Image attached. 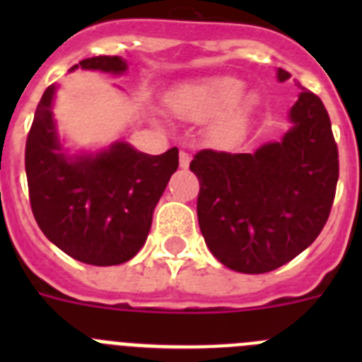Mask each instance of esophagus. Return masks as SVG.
I'll list each match as a JSON object with an SVG mask.
<instances>
[{
    "instance_id": "1",
    "label": "esophagus",
    "mask_w": 362,
    "mask_h": 362,
    "mask_svg": "<svg viewBox=\"0 0 362 362\" xmlns=\"http://www.w3.org/2000/svg\"><path fill=\"white\" fill-rule=\"evenodd\" d=\"M188 165H190V156L181 150V152H179V166H181V168H188Z\"/></svg>"
}]
</instances>
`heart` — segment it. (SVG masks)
<instances>
[{
	"label": "heart",
	"mask_w": 362,
	"mask_h": 362,
	"mask_svg": "<svg viewBox=\"0 0 362 362\" xmlns=\"http://www.w3.org/2000/svg\"><path fill=\"white\" fill-rule=\"evenodd\" d=\"M243 90L245 85L238 78H206L177 88L170 95V107L177 116L192 121L214 119L226 114V127H235L243 117V110L235 107Z\"/></svg>",
	"instance_id": "heart-1"
}]
</instances>
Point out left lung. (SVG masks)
Wrapping results in <instances>:
<instances>
[{"label":"left lung","instance_id":"obj_1","mask_svg":"<svg viewBox=\"0 0 362 362\" xmlns=\"http://www.w3.org/2000/svg\"><path fill=\"white\" fill-rule=\"evenodd\" d=\"M290 74L277 70V79ZM283 141L254 153L204 148L190 170L199 179L197 219L221 263L264 274L306 250L326 225L339 179L337 143L321 99L300 92Z\"/></svg>","mask_w":362,"mask_h":362}]
</instances>
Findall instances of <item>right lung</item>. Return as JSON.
Listing matches in <instances>:
<instances>
[{
    "label": "right lung",
    "instance_id": "obj_1",
    "mask_svg": "<svg viewBox=\"0 0 362 362\" xmlns=\"http://www.w3.org/2000/svg\"><path fill=\"white\" fill-rule=\"evenodd\" d=\"M78 66L123 74L127 62L95 56L70 70ZM54 92V85L43 92L25 146L32 214L70 257L94 267L127 263L145 245L153 209L177 170L179 150L148 156L119 141L95 156L70 158L52 119Z\"/></svg>",
    "mask_w": 362,
    "mask_h": 362
}]
</instances>
